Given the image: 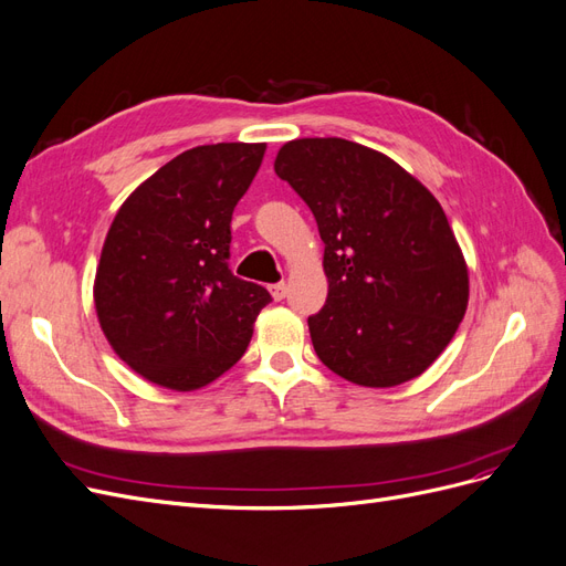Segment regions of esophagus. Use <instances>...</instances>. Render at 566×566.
<instances>
[{
	"label": "esophagus",
	"mask_w": 566,
	"mask_h": 566,
	"mask_svg": "<svg viewBox=\"0 0 566 566\" xmlns=\"http://www.w3.org/2000/svg\"><path fill=\"white\" fill-rule=\"evenodd\" d=\"M269 290H271V297L276 300V302H281L287 295V283H276V285H271Z\"/></svg>",
	"instance_id": "esophagus-1"
}]
</instances>
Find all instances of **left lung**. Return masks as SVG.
Segmentation results:
<instances>
[{
  "mask_svg": "<svg viewBox=\"0 0 566 566\" xmlns=\"http://www.w3.org/2000/svg\"><path fill=\"white\" fill-rule=\"evenodd\" d=\"M276 175L316 217L328 300L316 356L361 387L422 375L465 316L470 276L439 200L385 153L347 139L283 144Z\"/></svg>",
  "mask_w": 566,
  "mask_h": 566,
  "instance_id": "left-lung-1",
  "label": "left lung"
}]
</instances>
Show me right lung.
Returning <instances> with one entry per match:
<instances>
[{"instance_id":"1","label":"right lung","mask_w":566,"mask_h":566,"mask_svg":"<svg viewBox=\"0 0 566 566\" xmlns=\"http://www.w3.org/2000/svg\"><path fill=\"white\" fill-rule=\"evenodd\" d=\"M266 144L184 150L117 210L96 266V316L113 352L153 385L193 391L227 373L271 302L229 269L231 217Z\"/></svg>"}]
</instances>
